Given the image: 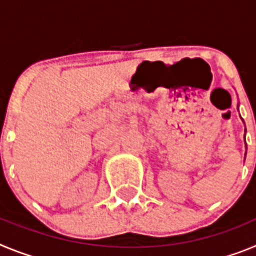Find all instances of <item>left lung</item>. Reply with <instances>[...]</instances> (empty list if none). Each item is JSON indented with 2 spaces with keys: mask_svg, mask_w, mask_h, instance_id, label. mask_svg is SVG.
<instances>
[{
  "mask_svg": "<svg viewBox=\"0 0 256 256\" xmlns=\"http://www.w3.org/2000/svg\"><path fill=\"white\" fill-rule=\"evenodd\" d=\"M245 144H246V142H245Z\"/></svg>",
  "mask_w": 256,
  "mask_h": 256,
  "instance_id": "1",
  "label": "left lung"
}]
</instances>
